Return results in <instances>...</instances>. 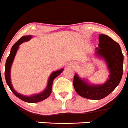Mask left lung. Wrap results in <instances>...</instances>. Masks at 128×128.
<instances>
[{
	"label": "left lung",
	"mask_w": 128,
	"mask_h": 128,
	"mask_svg": "<svg viewBox=\"0 0 128 128\" xmlns=\"http://www.w3.org/2000/svg\"><path fill=\"white\" fill-rule=\"evenodd\" d=\"M98 46L96 48V56L104 60L110 72L106 81L103 84H91L77 73L73 79L76 93L83 98L94 100L103 99L110 94L120 83L123 72L124 56L120 45L108 35L100 34Z\"/></svg>",
	"instance_id": "8db88e82"
}]
</instances>
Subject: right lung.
Instances as JSON below:
<instances>
[{
  "mask_svg": "<svg viewBox=\"0 0 128 128\" xmlns=\"http://www.w3.org/2000/svg\"><path fill=\"white\" fill-rule=\"evenodd\" d=\"M33 37L32 35H26V36H22L12 46V48H11L10 53L9 56L7 58L6 63V68H5V78H6V82L8 86H9L10 89L12 91V93L15 94L17 97L22 100V101H24L27 103H37V102H42V101L48 98L49 96L52 93V84L54 80L64 71V68L60 69L59 70L55 71V72H52L50 74V76H49L48 80L47 85H46V88H45L42 92L37 93V94H34L30 96H25L23 95V94H20L18 92H16L15 89L14 88L13 86H12V83H11V78H10V69L11 66H12V63H13L14 58L16 56L17 52L18 50L19 46L21 45L22 43L25 42H28Z\"/></svg>",
  "mask_w": 128,
  "mask_h": 128,
  "instance_id": "right-lung-1",
  "label": "right lung"
}]
</instances>
